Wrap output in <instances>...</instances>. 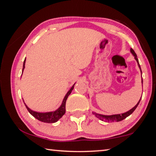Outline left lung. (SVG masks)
I'll use <instances>...</instances> for the list:
<instances>
[{
    "mask_svg": "<svg viewBox=\"0 0 156 156\" xmlns=\"http://www.w3.org/2000/svg\"><path fill=\"white\" fill-rule=\"evenodd\" d=\"M131 54L133 55L134 58H135V59L136 60L137 62H138V67L140 69V71H141V68H140V65L139 64V62H138V58H137V55L134 51V50L133 49H131ZM141 73H142V71H141ZM141 100V98H140ZM140 100H139V102H138V104H137L135 107L133 108H132L131 110H129V112H126V113H122V114H116V115H100L98 114V113H93L94 114L96 115V117L98 118H99L100 120H106L108 121V122H113V121H116V122H120V121L124 119H125L126 117H128L129 115H130L132 113H133L135 109L138 107V105H139L140 102Z\"/></svg>",
    "mask_w": 156,
    "mask_h": 156,
    "instance_id": "8db88e82",
    "label": "left lung"
}]
</instances>
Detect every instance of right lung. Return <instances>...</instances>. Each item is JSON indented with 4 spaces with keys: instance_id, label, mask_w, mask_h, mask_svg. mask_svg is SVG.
I'll list each match as a JSON object with an SVG mask.
<instances>
[{
    "instance_id": "1",
    "label": "right lung",
    "mask_w": 156,
    "mask_h": 156,
    "mask_svg": "<svg viewBox=\"0 0 156 156\" xmlns=\"http://www.w3.org/2000/svg\"><path fill=\"white\" fill-rule=\"evenodd\" d=\"M25 59L24 60V62H23V72L25 69ZM75 84L72 87V88L70 89V90L69 91L67 94L65 95V96L63 99L62 103L58 109L55 112H47V113H38L36 112H34V111L31 110L30 108H29L27 105H25L26 108H27L28 112H30L31 115H32L34 118H36L37 120L41 121V122H46V123H54L57 122L60 118H62V116L65 113V105H66V100H67L68 96H69L71 92L73 90V87H74Z\"/></svg>"
}]
</instances>
